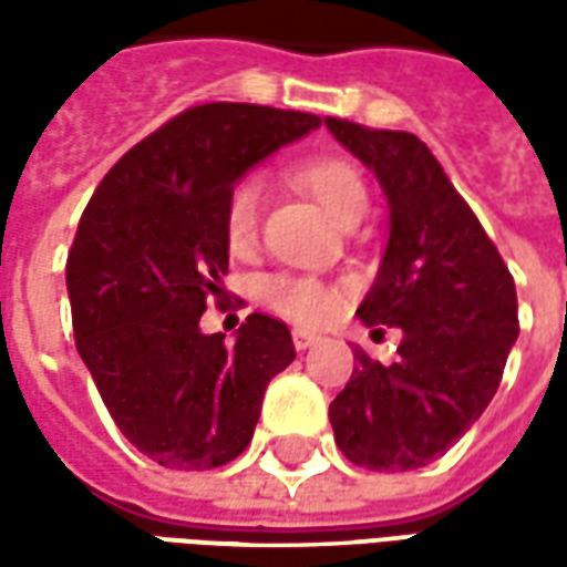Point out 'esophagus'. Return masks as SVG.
<instances>
[{"label":"esophagus","mask_w":567,"mask_h":567,"mask_svg":"<svg viewBox=\"0 0 567 567\" xmlns=\"http://www.w3.org/2000/svg\"><path fill=\"white\" fill-rule=\"evenodd\" d=\"M291 337H295V346L300 349V352H303V349H309V346H316L321 340L319 333L303 331V328H295V333H291Z\"/></svg>","instance_id":"obj_1"}]
</instances>
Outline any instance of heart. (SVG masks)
<instances>
[{
    "mask_svg": "<svg viewBox=\"0 0 567 567\" xmlns=\"http://www.w3.org/2000/svg\"><path fill=\"white\" fill-rule=\"evenodd\" d=\"M297 185L307 190L309 197L319 203L321 209L331 215L337 224H346L355 215L368 209V185L355 163L337 157V154H321L295 166ZM260 190L258 178H243L224 203V239L230 251H246L258 236L260 221ZM260 300L282 312L288 319L316 324L324 321L337 307V295L319 279L309 276H291V272H272L264 276L258 285Z\"/></svg>",
    "mask_w": 567,
    "mask_h": 567,
    "instance_id": "heart-1",
    "label": "heart"
}]
</instances>
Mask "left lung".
Returning a JSON list of instances; mask_svg holds the SVG:
<instances>
[{"mask_svg": "<svg viewBox=\"0 0 567 567\" xmlns=\"http://www.w3.org/2000/svg\"><path fill=\"white\" fill-rule=\"evenodd\" d=\"M324 127L389 199V243L358 319L404 331L394 364L355 349V370L331 404L333 440L368 471H416L498 392L519 337L516 285L425 142L340 117Z\"/></svg>", "mask_w": 567, "mask_h": 567, "instance_id": "left-lung-1", "label": "left lung"}]
</instances>
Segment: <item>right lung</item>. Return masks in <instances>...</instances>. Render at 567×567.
<instances>
[{"label": "right lung", "mask_w": 567, "mask_h": 567, "mask_svg": "<svg viewBox=\"0 0 567 567\" xmlns=\"http://www.w3.org/2000/svg\"><path fill=\"white\" fill-rule=\"evenodd\" d=\"M319 124L270 105L187 109L130 148L81 215L66 260L75 346L121 434L163 467L234 462L270 380L295 361L279 319L251 312L224 343L199 316L230 258L227 194Z\"/></svg>", "instance_id": "add662e5"}]
</instances>
